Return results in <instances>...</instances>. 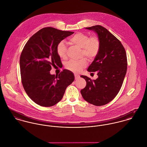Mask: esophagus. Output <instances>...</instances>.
<instances>
[{
	"instance_id": "obj_1",
	"label": "esophagus",
	"mask_w": 147,
	"mask_h": 147,
	"mask_svg": "<svg viewBox=\"0 0 147 147\" xmlns=\"http://www.w3.org/2000/svg\"><path fill=\"white\" fill-rule=\"evenodd\" d=\"M74 77H75V79L77 80V79H78L80 77V76L77 74H74Z\"/></svg>"
}]
</instances>
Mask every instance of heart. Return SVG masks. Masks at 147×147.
I'll list each match as a JSON object with an SVG mask.
<instances>
[{
    "mask_svg": "<svg viewBox=\"0 0 147 147\" xmlns=\"http://www.w3.org/2000/svg\"><path fill=\"white\" fill-rule=\"evenodd\" d=\"M69 41L82 49V56H86L89 60L94 59L98 53L100 49V40L96 35L89 37V35L82 33H77L72 36ZM57 53L61 59L67 57V47L65 43L61 41L57 46ZM86 58L79 60H70L66 64V68L73 72H78L87 65Z\"/></svg>",
    "mask_w": 147,
    "mask_h": 147,
    "instance_id": "1",
    "label": "heart"
}]
</instances>
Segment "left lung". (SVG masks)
Here are the masks:
<instances>
[{
    "instance_id": "8db88e82",
    "label": "left lung",
    "mask_w": 147,
    "mask_h": 147,
    "mask_svg": "<svg viewBox=\"0 0 147 147\" xmlns=\"http://www.w3.org/2000/svg\"><path fill=\"white\" fill-rule=\"evenodd\" d=\"M94 31L100 40V49L89 72L97 71L98 78L91 80L81 76L86 81L81 90L83 98L96 106L111 102L119 92L127 71V61L125 49L121 42L107 29L100 25L86 28Z\"/></svg>"
}]
</instances>
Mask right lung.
Here are the masks:
<instances>
[{"label": "right lung", "mask_w": 147, "mask_h": 147, "mask_svg": "<svg viewBox=\"0 0 147 147\" xmlns=\"http://www.w3.org/2000/svg\"><path fill=\"white\" fill-rule=\"evenodd\" d=\"M74 32L44 28L28 40L20 59L21 82L27 95L38 105L49 107L59 102L66 87L74 80L73 73L64 69L51 75V66L61 64L57 53L59 42Z\"/></svg>", "instance_id": "add662e5"}]
</instances>
